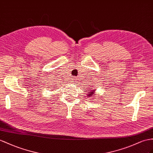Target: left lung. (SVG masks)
<instances>
[{"label":"left lung","mask_w":153,"mask_h":153,"mask_svg":"<svg viewBox=\"0 0 153 153\" xmlns=\"http://www.w3.org/2000/svg\"><path fill=\"white\" fill-rule=\"evenodd\" d=\"M89 91H90V92H89V94H88V96H89V97L91 96L92 97V95H94V92L95 91V89H93V90H89Z\"/></svg>","instance_id":"8db88e82"}]
</instances>
